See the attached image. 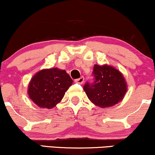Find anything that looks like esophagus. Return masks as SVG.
Segmentation results:
<instances>
[{"instance_id": "34e87169", "label": "esophagus", "mask_w": 155, "mask_h": 155, "mask_svg": "<svg viewBox=\"0 0 155 155\" xmlns=\"http://www.w3.org/2000/svg\"><path fill=\"white\" fill-rule=\"evenodd\" d=\"M75 83H78V84H83V83H84V77H81L80 78H78V79H76L75 81Z\"/></svg>"}]
</instances>
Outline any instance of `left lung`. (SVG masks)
I'll use <instances>...</instances> for the list:
<instances>
[{
  "instance_id": "1",
  "label": "left lung",
  "mask_w": 155,
  "mask_h": 155,
  "mask_svg": "<svg viewBox=\"0 0 155 155\" xmlns=\"http://www.w3.org/2000/svg\"><path fill=\"white\" fill-rule=\"evenodd\" d=\"M93 76L94 82H87L83 89L90 101L96 106L101 108L114 106L124 98L127 84L117 69L107 64H95Z\"/></svg>"
}]
</instances>
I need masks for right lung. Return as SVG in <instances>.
Masks as SVG:
<instances>
[{
	"mask_svg": "<svg viewBox=\"0 0 155 155\" xmlns=\"http://www.w3.org/2000/svg\"><path fill=\"white\" fill-rule=\"evenodd\" d=\"M72 84V80L65 70L45 69L32 77L27 92L30 99L38 107L51 109L61 101Z\"/></svg>",
	"mask_w": 155,
	"mask_h": 155,
	"instance_id": "obj_1",
	"label": "right lung"
}]
</instances>
